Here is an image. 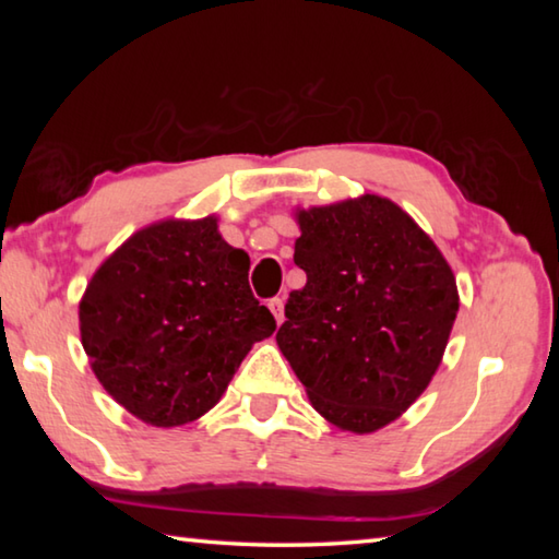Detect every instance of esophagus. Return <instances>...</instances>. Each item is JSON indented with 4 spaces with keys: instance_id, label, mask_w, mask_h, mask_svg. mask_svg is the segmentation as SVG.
<instances>
[{
    "instance_id": "esophagus-1",
    "label": "esophagus",
    "mask_w": 559,
    "mask_h": 559,
    "mask_svg": "<svg viewBox=\"0 0 559 559\" xmlns=\"http://www.w3.org/2000/svg\"><path fill=\"white\" fill-rule=\"evenodd\" d=\"M269 310L273 313V318H276V323L281 325L283 323V298H271Z\"/></svg>"
}]
</instances>
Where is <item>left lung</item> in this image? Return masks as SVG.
Listing matches in <instances>:
<instances>
[{
    "label": "left lung",
    "mask_w": 559,
    "mask_h": 559,
    "mask_svg": "<svg viewBox=\"0 0 559 559\" xmlns=\"http://www.w3.org/2000/svg\"><path fill=\"white\" fill-rule=\"evenodd\" d=\"M293 261L306 286L286 302L281 353L335 427L370 433L409 409L459 313L453 271L427 234L377 194L298 214Z\"/></svg>",
    "instance_id": "8db88e82"
}]
</instances>
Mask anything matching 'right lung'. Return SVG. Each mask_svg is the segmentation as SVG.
Listing matches in <instances>:
<instances>
[{"mask_svg": "<svg viewBox=\"0 0 559 559\" xmlns=\"http://www.w3.org/2000/svg\"><path fill=\"white\" fill-rule=\"evenodd\" d=\"M249 253L216 219L145 226L100 263L79 306L98 382L153 427H182L222 400L253 343L276 330L249 288Z\"/></svg>", "mask_w": 559, "mask_h": 559, "instance_id": "right-lung-1", "label": "right lung"}]
</instances>
